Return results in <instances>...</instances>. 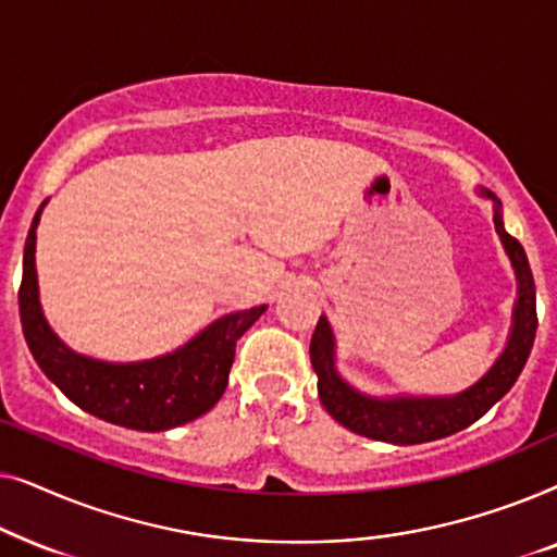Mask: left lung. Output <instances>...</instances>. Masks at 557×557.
<instances>
[{
    "instance_id": "8db88e82",
    "label": "left lung",
    "mask_w": 557,
    "mask_h": 557,
    "mask_svg": "<svg viewBox=\"0 0 557 557\" xmlns=\"http://www.w3.org/2000/svg\"><path fill=\"white\" fill-rule=\"evenodd\" d=\"M479 195L486 197L494 208V231H497L509 263L517 278V299L512 307V326H509L507 345L497 360L474 385L454 395H368L349 385L337 370V337H334L330 319L319 317L314 337L309 345L311 368L319 383V400L334 421L360 436L385 441L395 446L429 444L446 438L456 431L479 421L494 403L505 398L509 387L517 383L528 362L532 342L537 330L535 311V281L520 240L505 231L502 223V202L492 189L479 187Z\"/></svg>"
}]
</instances>
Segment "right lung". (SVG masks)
Listing matches in <instances>:
<instances>
[{"label": "right lung", "instance_id": "1", "mask_svg": "<svg viewBox=\"0 0 557 557\" xmlns=\"http://www.w3.org/2000/svg\"><path fill=\"white\" fill-rule=\"evenodd\" d=\"M29 225L22 258L20 319L27 347L40 370L86 413L134 431H170L195 421L223 398L235 342L265 311L250 307L215 319L172 352L139 362H106L81 355L52 332L42 314L35 246L42 208Z\"/></svg>", "mask_w": 557, "mask_h": 557}]
</instances>
